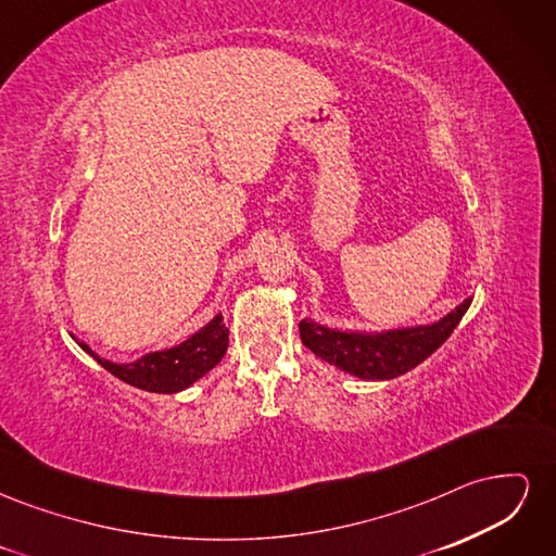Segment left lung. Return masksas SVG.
I'll list each match as a JSON object with an SVG mask.
<instances>
[{
  "label": "left lung",
  "mask_w": 556,
  "mask_h": 556,
  "mask_svg": "<svg viewBox=\"0 0 556 556\" xmlns=\"http://www.w3.org/2000/svg\"><path fill=\"white\" fill-rule=\"evenodd\" d=\"M470 301L473 299H464V304L433 325L368 333L329 329L313 323V319H301L299 331L308 350L341 371L362 380H392L422 364L450 339V333L457 329L468 311Z\"/></svg>",
  "instance_id": "8db88e82"
}]
</instances>
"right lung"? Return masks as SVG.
Returning a JSON list of instances; mask_svg holds the SVG:
<instances>
[{
  "mask_svg": "<svg viewBox=\"0 0 556 556\" xmlns=\"http://www.w3.org/2000/svg\"><path fill=\"white\" fill-rule=\"evenodd\" d=\"M72 339L117 380H123L131 387H139V390L146 392L176 394L185 390V387L197 382L199 378H204L213 366L220 364L227 352L229 329L223 323V315H215L206 327H201L182 343L166 350L148 352V355L129 364L109 362L104 357H99L90 345L78 341L74 333Z\"/></svg>",
  "mask_w": 556,
  "mask_h": 556,
  "instance_id": "obj_1",
  "label": "right lung"
}]
</instances>
